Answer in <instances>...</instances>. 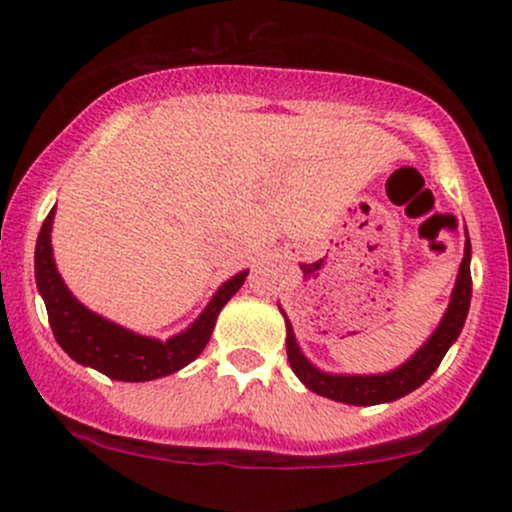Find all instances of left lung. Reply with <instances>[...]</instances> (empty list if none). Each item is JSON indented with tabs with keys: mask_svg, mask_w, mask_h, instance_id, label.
Here are the masks:
<instances>
[{
	"mask_svg": "<svg viewBox=\"0 0 512 512\" xmlns=\"http://www.w3.org/2000/svg\"><path fill=\"white\" fill-rule=\"evenodd\" d=\"M469 255H472V245L464 243V257L460 264V274H457L455 291H452V301L448 313L433 337L416 351L414 356L404 363L402 368L392 370L385 375H330L322 373L315 366H310L308 358L298 349L296 337L286 320V354L293 373L303 380L308 390L317 392L322 397L337 399L344 404H358V407H368V404H383L392 402L409 395L411 390L421 387L433 375V370L440 366L443 356L448 354L450 344L460 337L464 320L469 313V301H472V272H469Z\"/></svg>",
	"mask_w": 512,
	"mask_h": 512,
	"instance_id": "left-lung-1",
	"label": "left lung"
}]
</instances>
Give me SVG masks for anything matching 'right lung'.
<instances>
[{
    "label": "right lung",
    "mask_w": 512,
    "mask_h": 512,
    "mask_svg": "<svg viewBox=\"0 0 512 512\" xmlns=\"http://www.w3.org/2000/svg\"><path fill=\"white\" fill-rule=\"evenodd\" d=\"M52 216H55V209H50V214L45 216L43 228L38 233V245H35V281H38V291L48 308L52 334L76 363L101 370L113 380L144 383V380L175 373L195 361L209 342L216 315L245 284V276H248V272H243L226 281L211 298L207 310L197 317L195 325L178 337L168 339V342L139 337L125 327H117L115 322L91 313L69 293L62 276L57 274L55 260H52Z\"/></svg>",
    "instance_id": "1"
}]
</instances>
